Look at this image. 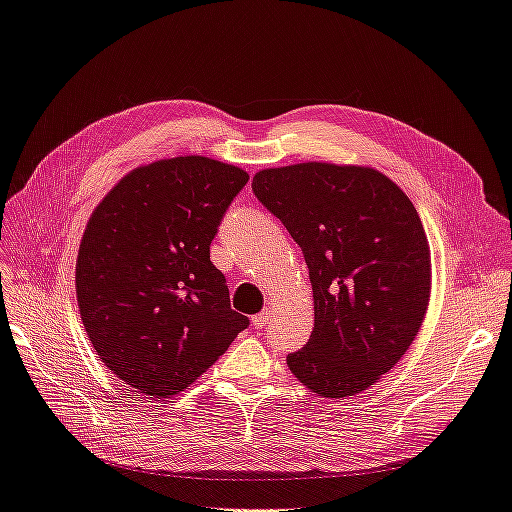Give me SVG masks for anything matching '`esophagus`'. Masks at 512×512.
I'll use <instances>...</instances> for the list:
<instances>
[{
	"instance_id": "1",
	"label": "esophagus",
	"mask_w": 512,
	"mask_h": 512,
	"mask_svg": "<svg viewBox=\"0 0 512 512\" xmlns=\"http://www.w3.org/2000/svg\"><path fill=\"white\" fill-rule=\"evenodd\" d=\"M271 316H273V310L267 306L265 310H262L260 314H256L254 319H252V323H254V327H258V329H262L265 327L269 321H271Z\"/></svg>"
}]
</instances>
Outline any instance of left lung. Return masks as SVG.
<instances>
[{
  "instance_id": "obj_1",
  "label": "left lung",
  "mask_w": 512,
  "mask_h": 512,
  "mask_svg": "<svg viewBox=\"0 0 512 512\" xmlns=\"http://www.w3.org/2000/svg\"><path fill=\"white\" fill-rule=\"evenodd\" d=\"M256 198L306 258L314 327L286 357L323 398L368 390L418 336L431 297V250L416 206L364 165L295 163L256 172Z\"/></svg>"
}]
</instances>
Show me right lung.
I'll return each mask as SVG.
<instances>
[{"instance_id":"obj_1","label":"right lung","mask_w":512,"mask_h":512,"mask_svg":"<svg viewBox=\"0 0 512 512\" xmlns=\"http://www.w3.org/2000/svg\"><path fill=\"white\" fill-rule=\"evenodd\" d=\"M247 172L200 155L140 165L92 211L75 288L101 362L150 398L185 392L247 316L230 308L211 241Z\"/></svg>"}]
</instances>
